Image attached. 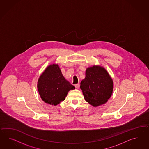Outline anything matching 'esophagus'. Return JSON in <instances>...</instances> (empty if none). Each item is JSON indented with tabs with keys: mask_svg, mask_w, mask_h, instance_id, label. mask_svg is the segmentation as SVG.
I'll return each mask as SVG.
<instances>
[{
	"mask_svg": "<svg viewBox=\"0 0 149 149\" xmlns=\"http://www.w3.org/2000/svg\"><path fill=\"white\" fill-rule=\"evenodd\" d=\"M75 87H76V88H77V89H79V88H80V84H75Z\"/></svg>",
	"mask_w": 149,
	"mask_h": 149,
	"instance_id": "esophagus-1",
	"label": "esophagus"
}]
</instances>
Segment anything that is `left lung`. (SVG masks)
<instances>
[{
  "label": "left lung",
  "instance_id": "left-lung-1",
  "mask_svg": "<svg viewBox=\"0 0 149 149\" xmlns=\"http://www.w3.org/2000/svg\"><path fill=\"white\" fill-rule=\"evenodd\" d=\"M80 88L86 102L97 107L105 104L110 98L113 80L104 68L93 66L86 69V77L81 81Z\"/></svg>",
  "mask_w": 149,
  "mask_h": 149
}]
</instances>
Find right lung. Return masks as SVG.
<instances>
[{
    "instance_id": "right-lung-1",
    "label": "right lung",
    "mask_w": 149,
    "mask_h": 149,
    "mask_svg": "<svg viewBox=\"0 0 149 149\" xmlns=\"http://www.w3.org/2000/svg\"><path fill=\"white\" fill-rule=\"evenodd\" d=\"M75 87L63 77L58 65H50L41 74L38 82V90L45 103L57 105L65 100L69 91Z\"/></svg>"
}]
</instances>
